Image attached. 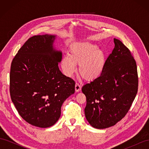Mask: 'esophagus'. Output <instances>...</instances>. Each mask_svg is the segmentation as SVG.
I'll list each match as a JSON object with an SVG mask.
<instances>
[{
    "instance_id": "esophagus-1",
    "label": "esophagus",
    "mask_w": 149,
    "mask_h": 149,
    "mask_svg": "<svg viewBox=\"0 0 149 149\" xmlns=\"http://www.w3.org/2000/svg\"><path fill=\"white\" fill-rule=\"evenodd\" d=\"M81 89V86L78 84V83H76L75 84V91L76 92H79Z\"/></svg>"
}]
</instances>
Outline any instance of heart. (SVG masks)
<instances>
[{
	"label": "heart",
	"instance_id": "b5f03b06",
	"mask_svg": "<svg viewBox=\"0 0 149 149\" xmlns=\"http://www.w3.org/2000/svg\"><path fill=\"white\" fill-rule=\"evenodd\" d=\"M69 56L62 58L61 68L64 74L71 77L79 64V72L88 81L100 78L106 64V53L95 44L89 42L75 43L69 48Z\"/></svg>",
	"mask_w": 149,
	"mask_h": 149
}]
</instances>
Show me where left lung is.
<instances>
[{"instance_id": "1", "label": "left lung", "mask_w": 149, "mask_h": 149, "mask_svg": "<svg viewBox=\"0 0 149 149\" xmlns=\"http://www.w3.org/2000/svg\"><path fill=\"white\" fill-rule=\"evenodd\" d=\"M114 48L106 60L100 78L84 84L86 97L84 114L89 124L98 129L110 127L127 114L136 96V62L129 49L114 38Z\"/></svg>"}]
</instances>
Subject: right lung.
I'll return each mask as SVG.
<instances>
[{
	"instance_id": "add662e5",
	"label": "right lung",
	"mask_w": 149,
	"mask_h": 149,
	"mask_svg": "<svg viewBox=\"0 0 149 149\" xmlns=\"http://www.w3.org/2000/svg\"><path fill=\"white\" fill-rule=\"evenodd\" d=\"M56 35L30 38L13 58L10 73L12 101L20 116L41 128L60 119L63 103L74 93L75 83L58 67L62 52L55 47Z\"/></svg>"
}]
</instances>
